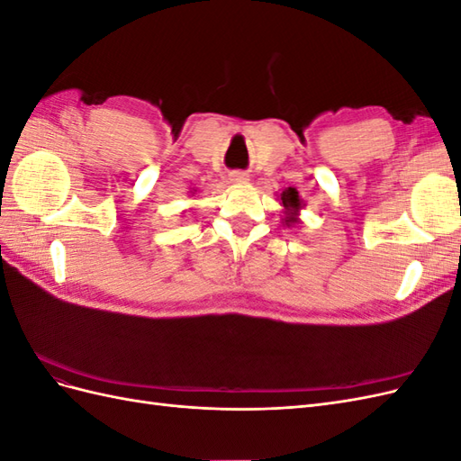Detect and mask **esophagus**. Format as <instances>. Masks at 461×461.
I'll use <instances>...</instances> for the list:
<instances>
[{
	"label": "esophagus",
	"mask_w": 461,
	"mask_h": 461,
	"mask_svg": "<svg viewBox=\"0 0 461 461\" xmlns=\"http://www.w3.org/2000/svg\"><path fill=\"white\" fill-rule=\"evenodd\" d=\"M229 176H230L232 183H246V180H248V173H246V171H242V169L230 171V173H229Z\"/></svg>",
	"instance_id": "34e87169"
}]
</instances>
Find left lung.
<instances>
[{"label":"left lung","mask_w":461,"mask_h":461,"mask_svg":"<svg viewBox=\"0 0 461 461\" xmlns=\"http://www.w3.org/2000/svg\"><path fill=\"white\" fill-rule=\"evenodd\" d=\"M281 200H283L285 207H294V209H298V205H300L298 192H296L294 188H288V190H285V192L281 194Z\"/></svg>","instance_id":"8db88e82"}]
</instances>
